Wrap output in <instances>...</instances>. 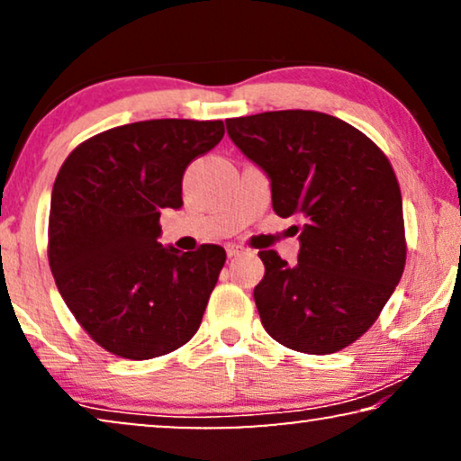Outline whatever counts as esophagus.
I'll return each mask as SVG.
<instances>
[{
    "mask_svg": "<svg viewBox=\"0 0 461 461\" xmlns=\"http://www.w3.org/2000/svg\"><path fill=\"white\" fill-rule=\"evenodd\" d=\"M226 254H229V258H237L241 254H248V249L239 248V245H229V248H226Z\"/></svg>",
    "mask_w": 461,
    "mask_h": 461,
    "instance_id": "obj_1",
    "label": "esophagus"
}]
</instances>
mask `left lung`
Segmentation results:
<instances>
[{
	"label": "left lung",
	"mask_w": 461,
	"mask_h": 461,
	"mask_svg": "<svg viewBox=\"0 0 461 461\" xmlns=\"http://www.w3.org/2000/svg\"><path fill=\"white\" fill-rule=\"evenodd\" d=\"M226 131L268 176L276 216L302 220L298 262L258 254L264 330L306 355L346 348L375 323L405 270L393 166L363 131L317 111L226 119Z\"/></svg>",
	"instance_id": "1"
}]
</instances>
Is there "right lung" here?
<instances>
[{
	"label": "right lung",
	"mask_w": 461,
	"mask_h": 461,
	"mask_svg": "<svg viewBox=\"0 0 461 461\" xmlns=\"http://www.w3.org/2000/svg\"><path fill=\"white\" fill-rule=\"evenodd\" d=\"M224 136L222 122L150 119L81 142L52 188L48 260L94 342L144 361L197 333L226 262L220 245L163 248L161 210L182 207V176Z\"/></svg>",
	"instance_id": "obj_1"
}]
</instances>
